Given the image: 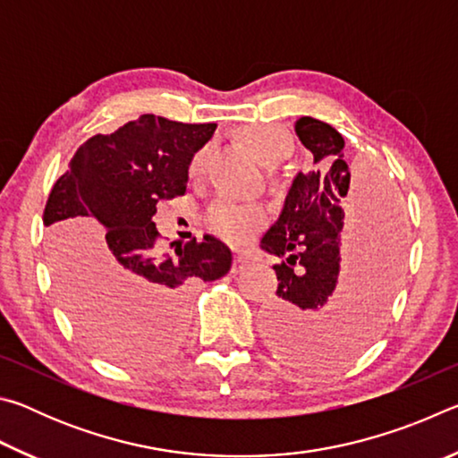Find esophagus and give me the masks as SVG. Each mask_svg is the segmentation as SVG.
Masks as SVG:
<instances>
[{"mask_svg": "<svg viewBox=\"0 0 458 458\" xmlns=\"http://www.w3.org/2000/svg\"><path fill=\"white\" fill-rule=\"evenodd\" d=\"M248 265H250V260L242 257V254H238V257H234V262H232V270H234V273H240V270H244Z\"/></svg>", "mask_w": 458, "mask_h": 458, "instance_id": "esophagus-1", "label": "esophagus"}]
</instances>
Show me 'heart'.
I'll list each match as a JSON object with an SVG mask.
<instances>
[{"instance_id": "b5f03b06", "label": "heart", "mask_w": 458, "mask_h": 458, "mask_svg": "<svg viewBox=\"0 0 458 458\" xmlns=\"http://www.w3.org/2000/svg\"><path fill=\"white\" fill-rule=\"evenodd\" d=\"M242 141L254 153L262 165L273 167L289 155L291 137L284 129L276 125L257 123L242 131ZM208 157H210V145L199 147L191 155L188 174L191 180L204 175ZM267 212L257 206H236L230 201H216L208 210L206 224L214 236H218L230 246H246L257 238L267 226Z\"/></svg>"}]
</instances>
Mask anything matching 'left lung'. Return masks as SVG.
Returning a JSON list of instances; mask_svg holds the SVG:
<instances>
[{"label": "left lung", "instance_id": "8db88e82", "mask_svg": "<svg viewBox=\"0 0 458 458\" xmlns=\"http://www.w3.org/2000/svg\"><path fill=\"white\" fill-rule=\"evenodd\" d=\"M294 131L313 155V169L294 177L281 218L262 238V250L283 259L262 327L283 358L333 368L358 355L382 327L400 278L406 226L390 185L355 180L335 127L301 117Z\"/></svg>", "mask_w": 458, "mask_h": 458}]
</instances>
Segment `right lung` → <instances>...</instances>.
<instances>
[{
  "label": "right lung",
  "mask_w": 458,
  "mask_h": 458,
  "mask_svg": "<svg viewBox=\"0 0 458 458\" xmlns=\"http://www.w3.org/2000/svg\"><path fill=\"white\" fill-rule=\"evenodd\" d=\"M214 131L216 123L141 114L87 139L54 183L44 226L60 301L108 360L139 363L167 353L180 337L188 293L232 267L230 248L214 236L159 254L151 220L159 199L183 196L191 155Z\"/></svg>",
  "instance_id": "add662e5"
}]
</instances>
